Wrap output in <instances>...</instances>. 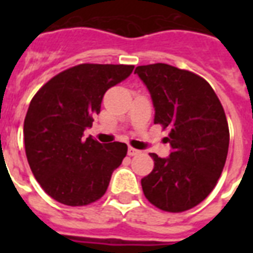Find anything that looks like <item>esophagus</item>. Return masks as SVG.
I'll use <instances>...</instances> for the list:
<instances>
[{
  "label": "esophagus",
  "mask_w": 253,
  "mask_h": 253,
  "mask_svg": "<svg viewBox=\"0 0 253 253\" xmlns=\"http://www.w3.org/2000/svg\"><path fill=\"white\" fill-rule=\"evenodd\" d=\"M139 153H141L139 150H137V149L131 148V146H130V148L127 149V154H128V156H137V154H139Z\"/></svg>",
  "instance_id": "34e87169"
}]
</instances>
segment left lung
Wrapping results in <instances>:
<instances>
[{"label": "left lung", "mask_w": 253, "mask_h": 253, "mask_svg": "<svg viewBox=\"0 0 253 253\" xmlns=\"http://www.w3.org/2000/svg\"><path fill=\"white\" fill-rule=\"evenodd\" d=\"M154 107V123L169 127L170 153H150L153 170L141 184L148 201L164 211L180 212L199 205L222 173L229 127L222 104L210 84L167 63L135 67Z\"/></svg>", "instance_id": "obj_1"}]
</instances>
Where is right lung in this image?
I'll use <instances>...</instances> for the list:
<instances>
[{"label": "right lung", "mask_w": 253, "mask_h": 253, "mask_svg": "<svg viewBox=\"0 0 253 253\" xmlns=\"http://www.w3.org/2000/svg\"><path fill=\"white\" fill-rule=\"evenodd\" d=\"M131 65L83 63L59 73L31 100L24 145L31 170L52 199L85 206L104 195L127 145H101L84 131L99 114L104 93L132 73Z\"/></svg>", "instance_id": "obj_1"}]
</instances>
